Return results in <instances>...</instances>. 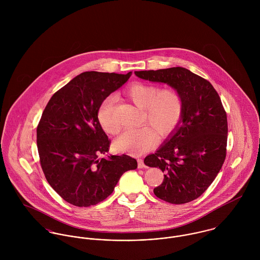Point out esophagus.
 Masks as SVG:
<instances>
[{"label":"esophagus","mask_w":260,"mask_h":260,"mask_svg":"<svg viewBox=\"0 0 260 260\" xmlns=\"http://www.w3.org/2000/svg\"><path fill=\"white\" fill-rule=\"evenodd\" d=\"M137 162H138V168L143 169V168H145V167H146V165L144 164V162H143V160H142V159H138V160H137Z\"/></svg>","instance_id":"obj_1"}]
</instances>
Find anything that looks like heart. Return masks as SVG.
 Here are the masks:
<instances>
[{
    "label": "heart",
    "mask_w": 260,
    "mask_h": 260,
    "mask_svg": "<svg viewBox=\"0 0 260 260\" xmlns=\"http://www.w3.org/2000/svg\"><path fill=\"white\" fill-rule=\"evenodd\" d=\"M125 95L137 107L144 109L143 122L161 137H166L173 132L182 118L183 98L173 88L160 90L155 85L136 83L127 88ZM115 108L114 99L108 97L98 110V120L109 134H117L121 128L115 115ZM151 129L149 127L128 129L115 140V147L118 151L131 154L145 153L157 142L156 133Z\"/></svg>",
    "instance_id": "b5f03b06"
}]
</instances>
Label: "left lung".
I'll return each mask as SVG.
<instances>
[{
  "mask_svg": "<svg viewBox=\"0 0 260 260\" xmlns=\"http://www.w3.org/2000/svg\"><path fill=\"white\" fill-rule=\"evenodd\" d=\"M153 83L167 84L183 98V114L163 144L144 159L165 172L154 194L169 203L198 198L213 182L226 156L227 117L220 97L207 80L182 67L135 71Z\"/></svg>",
  "mask_w": 260,
  "mask_h": 260,
  "instance_id": "left-lung-1",
  "label": "left lung"
}]
</instances>
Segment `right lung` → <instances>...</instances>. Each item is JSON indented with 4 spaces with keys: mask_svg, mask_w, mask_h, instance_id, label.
Masks as SVG:
<instances>
[{
    "mask_svg": "<svg viewBox=\"0 0 260 260\" xmlns=\"http://www.w3.org/2000/svg\"><path fill=\"white\" fill-rule=\"evenodd\" d=\"M84 72L57 91L37 128V147L45 177L67 202L79 207L106 199L128 170L137 168L128 155H107L110 140L98 120L102 102L131 76Z\"/></svg>",
    "mask_w": 260,
    "mask_h": 260,
    "instance_id": "obj_1",
    "label": "right lung"
}]
</instances>
